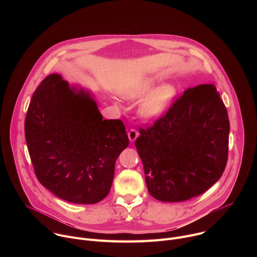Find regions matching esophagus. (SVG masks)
<instances>
[{
	"mask_svg": "<svg viewBox=\"0 0 257 257\" xmlns=\"http://www.w3.org/2000/svg\"><path fill=\"white\" fill-rule=\"evenodd\" d=\"M138 135H139V133H138V131L136 129H130L129 132H128V137H129V140L131 142L134 141L138 137Z\"/></svg>",
	"mask_w": 257,
	"mask_h": 257,
	"instance_id": "obj_1",
	"label": "esophagus"
}]
</instances>
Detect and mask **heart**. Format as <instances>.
Instances as JSON below:
<instances>
[{
  "mask_svg": "<svg viewBox=\"0 0 257 257\" xmlns=\"http://www.w3.org/2000/svg\"><path fill=\"white\" fill-rule=\"evenodd\" d=\"M154 77H144L122 90V94L133 100L144 98L139 105V114L145 119H155L161 116L176 96V88L171 84L158 86Z\"/></svg>",
  "mask_w": 257,
  "mask_h": 257,
  "instance_id": "b5f03b06",
  "label": "heart"
}]
</instances>
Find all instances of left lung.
<instances>
[{
  "label": "left lung",
  "mask_w": 257,
  "mask_h": 257,
  "mask_svg": "<svg viewBox=\"0 0 257 257\" xmlns=\"http://www.w3.org/2000/svg\"><path fill=\"white\" fill-rule=\"evenodd\" d=\"M229 132L227 108L214 85L185 90L154 125L139 129L135 141L151 195L178 202L209 189L225 171Z\"/></svg>",
  "instance_id": "1"
}]
</instances>
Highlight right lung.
Segmentation results:
<instances>
[{"instance_id": "1", "label": "right lung", "mask_w": 257, "mask_h": 257, "mask_svg": "<svg viewBox=\"0 0 257 257\" xmlns=\"http://www.w3.org/2000/svg\"><path fill=\"white\" fill-rule=\"evenodd\" d=\"M24 130L34 173L52 193L79 204L108 194L129 139L121 120H102L89 92L47 76L32 95Z\"/></svg>"}]
</instances>
